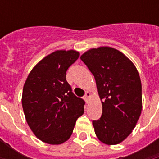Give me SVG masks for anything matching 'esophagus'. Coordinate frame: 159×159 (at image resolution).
<instances>
[{"instance_id":"esophagus-1","label":"esophagus","mask_w":159,"mask_h":159,"mask_svg":"<svg viewBox=\"0 0 159 159\" xmlns=\"http://www.w3.org/2000/svg\"><path fill=\"white\" fill-rule=\"evenodd\" d=\"M90 97H91V93H90V92H86V94H85V96H84V99H85V101H86V102H87V103H88V102H89Z\"/></svg>"}]
</instances>
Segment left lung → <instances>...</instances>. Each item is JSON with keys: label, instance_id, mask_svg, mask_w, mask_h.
I'll return each mask as SVG.
<instances>
[{"label": "left lung", "instance_id": "8db88e82", "mask_svg": "<svg viewBox=\"0 0 159 159\" xmlns=\"http://www.w3.org/2000/svg\"><path fill=\"white\" fill-rule=\"evenodd\" d=\"M96 80L102 115L92 121L102 143H121L131 134L142 111V85L134 63L116 48H92L81 56Z\"/></svg>", "mask_w": 159, "mask_h": 159}]
</instances>
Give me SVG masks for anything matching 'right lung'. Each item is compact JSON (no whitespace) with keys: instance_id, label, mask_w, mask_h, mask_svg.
Returning a JSON list of instances; mask_svg holds the SVG:
<instances>
[{"instance_id":"1","label":"right lung","mask_w":159,"mask_h":159,"mask_svg":"<svg viewBox=\"0 0 159 159\" xmlns=\"http://www.w3.org/2000/svg\"><path fill=\"white\" fill-rule=\"evenodd\" d=\"M75 50H57L30 72L24 85L22 106L30 128L38 139L61 144L72 135L85 102L76 97L66 80L68 67L79 57Z\"/></svg>"}]
</instances>
